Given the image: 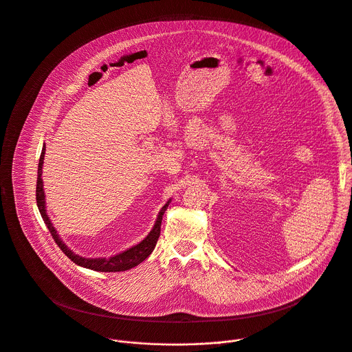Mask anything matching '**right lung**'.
Here are the masks:
<instances>
[{"mask_svg": "<svg viewBox=\"0 0 352 352\" xmlns=\"http://www.w3.org/2000/svg\"><path fill=\"white\" fill-rule=\"evenodd\" d=\"M44 155H45V144L43 146V152L40 156V162H38V171H37V188H36V199H37V207L40 210V214L48 228V230L51 232V235L55 241V243L60 248V250L77 265L92 270V271H98V272H122V271H127L131 270L134 267H137L138 264H141L142 261H145L152 252L155 250V246L157 243V239L160 236V226H162V219L163 215L171 201V199L162 207V210L157 214V218L155 221L153 228L151 229V232L148 233V236L141 241L138 245L127 249L126 252H122L116 256H111L109 258H85L81 257L76 253H73V250H70L65 242L60 239V236L58 235V232L55 229V226L52 225L48 214H47V208H45V193H44V184H43V164H44Z\"/></svg>", "mask_w": 352, "mask_h": 352, "instance_id": "obj_1", "label": "right lung"}]
</instances>
